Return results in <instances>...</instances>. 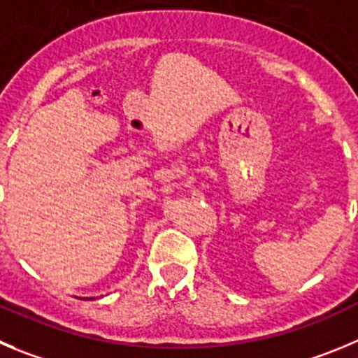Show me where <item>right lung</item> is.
<instances>
[{
    "label": "right lung",
    "mask_w": 358,
    "mask_h": 358,
    "mask_svg": "<svg viewBox=\"0 0 358 358\" xmlns=\"http://www.w3.org/2000/svg\"><path fill=\"white\" fill-rule=\"evenodd\" d=\"M86 300H93V299H86Z\"/></svg>",
    "instance_id": "obj_1"
}]
</instances>
